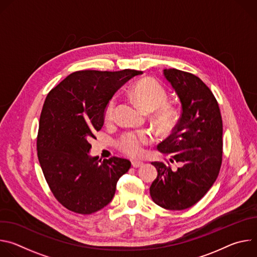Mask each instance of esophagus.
<instances>
[{
	"label": "esophagus",
	"mask_w": 257,
	"mask_h": 257,
	"mask_svg": "<svg viewBox=\"0 0 257 257\" xmlns=\"http://www.w3.org/2000/svg\"><path fill=\"white\" fill-rule=\"evenodd\" d=\"M132 166L134 168H139V167L143 166V163L140 162V161H132Z\"/></svg>",
	"instance_id": "1"
}]
</instances>
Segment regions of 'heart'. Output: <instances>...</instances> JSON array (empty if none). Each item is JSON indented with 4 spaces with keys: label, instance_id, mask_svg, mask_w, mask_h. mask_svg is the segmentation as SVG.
Segmentation results:
<instances>
[{
    "label": "heart",
    "instance_id": "1",
    "mask_svg": "<svg viewBox=\"0 0 257 257\" xmlns=\"http://www.w3.org/2000/svg\"><path fill=\"white\" fill-rule=\"evenodd\" d=\"M130 97L143 112L150 113L158 109L155 114V123L159 130L167 132L176 121L175 109L166 104L168 94L164 87L156 80L145 78L134 83L129 89ZM116 108V100H109L105 107V119L112 120ZM152 141V136L146 131L128 132L119 139V149L126 155L137 158L143 155L144 146Z\"/></svg>",
    "mask_w": 257,
    "mask_h": 257
}]
</instances>
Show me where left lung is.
Here are the masks:
<instances>
[{
  "mask_svg": "<svg viewBox=\"0 0 257 257\" xmlns=\"http://www.w3.org/2000/svg\"><path fill=\"white\" fill-rule=\"evenodd\" d=\"M164 76L181 101L182 114L158 150L181 167L173 171L165 163H152L158 177L150 192L158 205L183 210L197 203L217 178L223 156V121L214 95L200 78L174 68L165 69Z\"/></svg>",
  "mask_w": 257,
  "mask_h": 257,
  "instance_id": "8db88e82",
  "label": "left lung"
}]
</instances>
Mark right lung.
Masks as SVG:
<instances>
[{"label":"right lung","mask_w":257,"mask_h":257,"mask_svg":"<svg viewBox=\"0 0 257 257\" xmlns=\"http://www.w3.org/2000/svg\"><path fill=\"white\" fill-rule=\"evenodd\" d=\"M142 71H76L48 94L40 118L38 157L56 199L67 209L93 213L112 201L117 182L131 167L113 157L98 161L89 152L105 107L115 92Z\"/></svg>","instance_id":"add662e5"}]
</instances>
